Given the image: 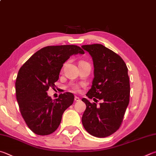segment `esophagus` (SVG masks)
Masks as SVG:
<instances>
[{"instance_id":"esophagus-1","label":"esophagus","mask_w":156,"mask_h":156,"mask_svg":"<svg viewBox=\"0 0 156 156\" xmlns=\"http://www.w3.org/2000/svg\"><path fill=\"white\" fill-rule=\"evenodd\" d=\"M74 100H75V101H79L80 100V99L78 97H76H76L74 98Z\"/></svg>"}]
</instances>
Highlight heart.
Wrapping results in <instances>:
<instances>
[{"instance_id":"1","label":"heart","mask_w":156,"mask_h":156,"mask_svg":"<svg viewBox=\"0 0 156 156\" xmlns=\"http://www.w3.org/2000/svg\"><path fill=\"white\" fill-rule=\"evenodd\" d=\"M65 66V65H64ZM63 66V67H64ZM70 87L71 89H72V90H73V92L75 93H78L80 91V86L79 85V84H72L70 85Z\"/></svg>"}]
</instances>
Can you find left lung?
<instances>
[{
	"label": "left lung",
	"mask_w": 156,
	"mask_h": 156,
	"mask_svg": "<svg viewBox=\"0 0 156 156\" xmlns=\"http://www.w3.org/2000/svg\"><path fill=\"white\" fill-rule=\"evenodd\" d=\"M82 48L92 56L94 66V78L86 95L95 102L101 100L97 105L82 99L87 106L82 122L93 136H109L119 129L129 104L127 67L119 55L103 45H83Z\"/></svg>",
	"instance_id": "left-lung-1"
}]
</instances>
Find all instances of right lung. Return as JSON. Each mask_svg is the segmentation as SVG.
<instances>
[{
    "instance_id": "obj_1",
    "label": "right lung",
    "mask_w": 156,
    "mask_h": 156,
    "mask_svg": "<svg viewBox=\"0 0 156 156\" xmlns=\"http://www.w3.org/2000/svg\"><path fill=\"white\" fill-rule=\"evenodd\" d=\"M84 54L76 45L44 47L22 66L16 80V93L20 110L31 131L37 135L52 134L60 125L62 115L74 100L72 93H61L52 100L47 94L55 89L63 63L70 56Z\"/></svg>"
}]
</instances>
